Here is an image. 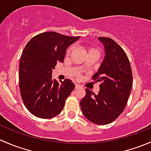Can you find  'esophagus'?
<instances>
[{
  "label": "esophagus",
  "instance_id": "esophagus-1",
  "mask_svg": "<svg viewBox=\"0 0 151 151\" xmlns=\"http://www.w3.org/2000/svg\"><path fill=\"white\" fill-rule=\"evenodd\" d=\"M81 88V86H80L79 84H75V89H79V88Z\"/></svg>",
  "mask_w": 151,
  "mask_h": 151
}]
</instances>
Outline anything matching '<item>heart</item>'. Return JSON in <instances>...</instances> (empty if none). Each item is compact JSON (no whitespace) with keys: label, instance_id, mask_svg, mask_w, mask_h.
Wrapping results in <instances>:
<instances>
[{"label":"heart","instance_id":"b5f03b06","mask_svg":"<svg viewBox=\"0 0 151 151\" xmlns=\"http://www.w3.org/2000/svg\"><path fill=\"white\" fill-rule=\"evenodd\" d=\"M73 50V47L71 46L68 47V49H67L66 50V55H69L70 53L71 52V51ZM88 54H90V53H96V54H98V51H97L96 49H95L94 47H88ZM83 68H85V64L83 65Z\"/></svg>","mask_w":151,"mask_h":151}]
</instances>
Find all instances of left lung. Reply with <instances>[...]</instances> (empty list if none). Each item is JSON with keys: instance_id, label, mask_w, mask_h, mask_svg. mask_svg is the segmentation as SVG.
<instances>
[{"instance_id": "1", "label": "left lung", "mask_w": 151, "mask_h": 151, "mask_svg": "<svg viewBox=\"0 0 151 151\" xmlns=\"http://www.w3.org/2000/svg\"><path fill=\"white\" fill-rule=\"evenodd\" d=\"M104 47L102 63L93 79L99 83V92L88 88L80 101L82 112L91 122L106 125L115 121L126 107L132 87V71L124 50L110 38L99 37Z\"/></svg>"}]
</instances>
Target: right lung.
<instances>
[{
    "mask_svg": "<svg viewBox=\"0 0 151 151\" xmlns=\"http://www.w3.org/2000/svg\"><path fill=\"white\" fill-rule=\"evenodd\" d=\"M80 39L56 32H45L32 38L19 62V90L25 107L33 115L48 119L58 115L74 84L66 79L52 80L57 63H63L67 47Z\"/></svg>",
    "mask_w": 151,
    "mask_h": 151,
    "instance_id": "add662e5",
    "label": "right lung"
}]
</instances>
